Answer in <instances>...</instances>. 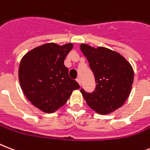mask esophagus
Returning a JSON list of instances; mask_svg holds the SVG:
<instances>
[{"label":"esophagus","instance_id":"obj_1","mask_svg":"<svg viewBox=\"0 0 150 150\" xmlns=\"http://www.w3.org/2000/svg\"><path fill=\"white\" fill-rule=\"evenodd\" d=\"M76 81H77L78 83H79V85L81 86V80H80L79 78H78L77 79H76Z\"/></svg>","mask_w":150,"mask_h":150}]
</instances>
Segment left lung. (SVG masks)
<instances>
[{
    "instance_id": "obj_1",
    "label": "left lung",
    "mask_w": 150,
    "mask_h": 150,
    "mask_svg": "<svg viewBox=\"0 0 150 150\" xmlns=\"http://www.w3.org/2000/svg\"><path fill=\"white\" fill-rule=\"evenodd\" d=\"M95 79L92 93L80 91L87 105L96 112L106 115L123 105L131 93L134 81L131 65L120 53L105 47L80 45Z\"/></svg>"
}]
</instances>
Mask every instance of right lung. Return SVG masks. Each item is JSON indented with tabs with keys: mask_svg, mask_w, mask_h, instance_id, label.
<instances>
[{
	"mask_svg": "<svg viewBox=\"0 0 150 150\" xmlns=\"http://www.w3.org/2000/svg\"><path fill=\"white\" fill-rule=\"evenodd\" d=\"M72 47L71 43H48L22 58L19 67L21 89L28 100L42 112H54L65 105L73 90L79 89L64 64Z\"/></svg>",
	"mask_w": 150,
	"mask_h": 150,
	"instance_id": "1",
	"label": "right lung"
}]
</instances>
